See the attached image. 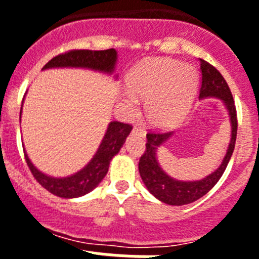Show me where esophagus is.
Masks as SVG:
<instances>
[{"mask_svg": "<svg viewBox=\"0 0 259 259\" xmlns=\"http://www.w3.org/2000/svg\"><path fill=\"white\" fill-rule=\"evenodd\" d=\"M134 134H136V135H139V136H141V137H144L146 135V131H145V127H141V125H137V127H135L134 128Z\"/></svg>", "mask_w": 259, "mask_h": 259, "instance_id": "1", "label": "esophagus"}]
</instances>
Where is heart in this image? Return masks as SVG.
<instances>
[{
    "label": "heart",
    "instance_id": "1",
    "mask_svg": "<svg viewBox=\"0 0 259 259\" xmlns=\"http://www.w3.org/2000/svg\"><path fill=\"white\" fill-rule=\"evenodd\" d=\"M128 91L119 93V102L128 114L139 109L137 98L146 100L145 111L157 125L175 124L188 113L198 88L197 71L170 58L143 62L127 77Z\"/></svg>",
    "mask_w": 259,
    "mask_h": 259
}]
</instances>
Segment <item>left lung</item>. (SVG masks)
<instances>
[{
  "instance_id": "left-lung-1",
  "label": "left lung",
  "mask_w": 259,
  "mask_h": 259,
  "mask_svg": "<svg viewBox=\"0 0 259 259\" xmlns=\"http://www.w3.org/2000/svg\"><path fill=\"white\" fill-rule=\"evenodd\" d=\"M201 66V88L200 100L205 98H218L223 102L224 107L227 109L228 118L231 123V139L228 144L227 152L223 157V161L217 170L206 175L200 180H178L170 176L163 170L158 162V149L166 143L174 135V132H150L146 135V150L139 162V171L145 184L146 189L154 196L157 200L162 201L167 205L172 206H182L187 203L197 201L207 193L214 187L223 175L231 157H232L235 143L237 135V116L236 107L233 102L232 93H231L228 84L224 77L215 67H212L206 61L200 59Z\"/></svg>"
}]
</instances>
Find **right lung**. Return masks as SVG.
I'll return each instance as SVG.
<instances>
[{
	"label": "right lung",
	"mask_w": 259,
	"mask_h": 259,
	"mask_svg": "<svg viewBox=\"0 0 259 259\" xmlns=\"http://www.w3.org/2000/svg\"><path fill=\"white\" fill-rule=\"evenodd\" d=\"M118 53L115 49L107 50H71V52L54 57L42 67L49 68H85L106 75H113L115 71ZM116 79V75H114ZM24 101V100H23ZM22 116V109H20ZM132 131L130 124L113 120L107 124L101 144L92 159L85 166L72 175L57 178L40 171L32 163L27 152H24L27 164L32 175L50 193L62 198H76L92 192L102 182L107 171L110 161L116 155L125 143V139Z\"/></svg>",
	"instance_id": "add662e5"
}]
</instances>
